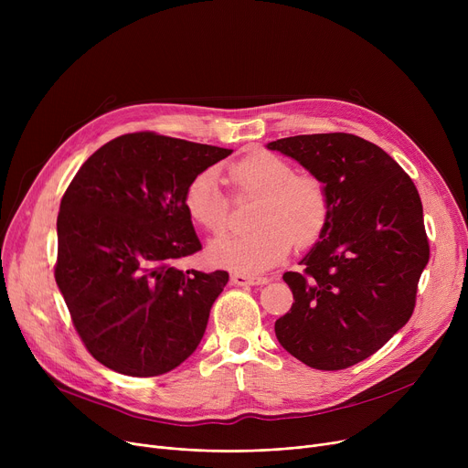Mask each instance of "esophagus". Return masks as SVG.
I'll return each instance as SVG.
<instances>
[{
	"mask_svg": "<svg viewBox=\"0 0 468 468\" xmlns=\"http://www.w3.org/2000/svg\"><path fill=\"white\" fill-rule=\"evenodd\" d=\"M231 282L237 286H263L269 282L267 277H250V275H242V273H235L231 275Z\"/></svg>",
	"mask_w": 468,
	"mask_h": 468,
	"instance_id": "1",
	"label": "esophagus"
}]
</instances>
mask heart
<instances>
[{
    "mask_svg": "<svg viewBox=\"0 0 468 468\" xmlns=\"http://www.w3.org/2000/svg\"><path fill=\"white\" fill-rule=\"evenodd\" d=\"M229 180L239 195H258L254 231L226 235L208 247L216 267L242 275L263 273L281 263L292 244L307 247L321 237L330 218V193L314 175H302L275 154H252L229 166ZM184 207L197 226L221 233L228 226L229 197L219 187L218 175L207 168L195 175L186 191Z\"/></svg>",
    "mask_w": 468,
    "mask_h": 468,
    "instance_id": "1",
    "label": "heart"
}]
</instances>
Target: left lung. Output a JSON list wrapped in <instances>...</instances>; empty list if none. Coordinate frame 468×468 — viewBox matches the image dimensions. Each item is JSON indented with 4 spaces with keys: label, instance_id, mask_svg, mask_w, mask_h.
I'll return each instance as SVG.
<instances>
[{
    "label": "left lung",
    "instance_id": "8db88e82",
    "mask_svg": "<svg viewBox=\"0 0 468 468\" xmlns=\"http://www.w3.org/2000/svg\"><path fill=\"white\" fill-rule=\"evenodd\" d=\"M321 178L330 218L288 271L292 309L275 323L281 346L316 370H343L379 351L408 321L429 263L420 193L379 145L347 133L267 144Z\"/></svg>",
    "mask_w": 468,
    "mask_h": 468
}]
</instances>
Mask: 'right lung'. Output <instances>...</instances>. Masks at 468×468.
<instances>
[{
  "label": "right lung",
  "instance_id": "add662e5",
  "mask_svg": "<svg viewBox=\"0 0 468 468\" xmlns=\"http://www.w3.org/2000/svg\"><path fill=\"white\" fill-rule=\"evenodd\" d=\"M231 152L131 133L96 150L68 186L55 279L87 351L110 370L161 376L201 343L229 275L175 267L201 250L184 191Z\"/></svg>",
  "mask_w": 468,
  "mask_h": 468
}]
</instances>
